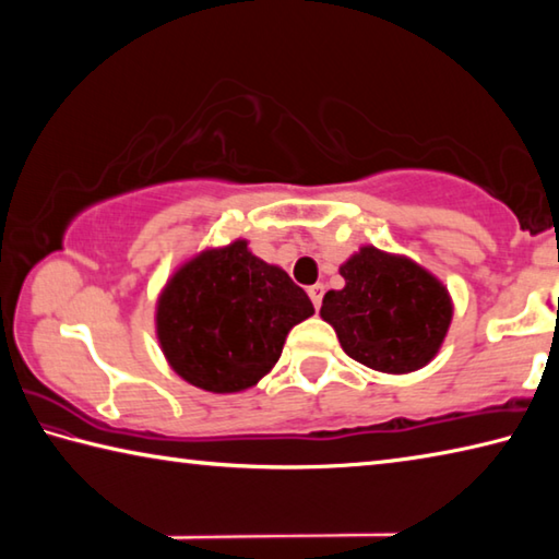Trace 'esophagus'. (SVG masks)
<instances>
[{"mask_svg": "<svg viewBox=\"0 0 559 559\" xmlns=\"http://www.w3.org/2000/svg\"><path fill=\"white\" fill-rule=\"evenodd\" d=\"M323 293H325V288L320 286V283H316V286L308 288V296H310V300H313L316 310H320V302H323Z\"/></svg>", "mask_w": 559, "mask_h": 559, "instance_id": "obj_1", "label": "esophagus"}]
</instances>
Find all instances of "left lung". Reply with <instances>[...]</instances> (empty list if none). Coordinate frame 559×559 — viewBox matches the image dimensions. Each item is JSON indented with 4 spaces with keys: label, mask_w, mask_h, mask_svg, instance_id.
I'll return each mask as SVG.
<instances>
[{
    "label": "left lung",
    "mask_w": 559,
    "mask_h": 559,
    "mask_svg": "<svg viewBox=\"0 0 559 559\" xmlns=\"http://www.w3.org/2000/svg\"><path fill=\"white\" fill-rule=\"evenodd\" d=\"M345 288L328 290L320 318L359 365L386 374L427 367L453 318L449 288L419 263L377 246H359L343 266Z\"/></svg>",
    "instance_id": "obj_1"
}]
</instances>
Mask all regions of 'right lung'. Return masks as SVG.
Masks as SVG:
<instances>
[{"instance_id":"right-lung-1","label":"right lung","mask_w":559,"mask_h":559,"mask_svg":"<svg viewBox=\"0 0 559 559\" xmlns=\"http://www.w3.org/2000/svg\"><path fill=\"white\" fill-rule=\"evenodd\" d=\"M313 313L286 271L236 239L179 263L157 296L155 333L185 382L234 394L273 370L293 325Z\"/></svg>"}]
</instances>
